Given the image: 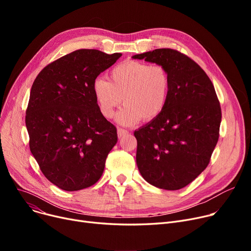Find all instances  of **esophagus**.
<instances>
[{"instance_id": "esophagus-1", "label": "esophagus", "mask_w": 251, "mask_h": 251, "mask_svg": "<svg viewBox=\"0 0 251 251\" xmlns=\"http://www.w3.org/2000/svg\"><path fill=\"white\" fill-rule=\"evenodd\" d=\"M128 130H126V129H123V128H118V137L119 138H121V137H123V136H125V135H128Z\"/></svg>"}]
</instances>
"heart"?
<instances>
[{"mask_svg": "<svg viewBox=\"0 0 251 251\" xmlns=\"http://www.w3.org/2000/svg\"><path fill=\"white\" fill-rule=\"evenodd\" d=\"M170 87V74L163 65L127 61L111 70L109 81L97 78L91 88L100 112L107 119L114 117L115 110L123 100L125 105L117 120L131 125L139 120L150 122L160 116Z\"/></svg>", "mask_w": 251, "mask_h": 251, "instance_id": "1", "label": "heart"}]
</instances>
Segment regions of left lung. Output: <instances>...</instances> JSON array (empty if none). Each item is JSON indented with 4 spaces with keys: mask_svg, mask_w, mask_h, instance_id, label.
<instances>
[{
    "mask_svg": "<svg viewBox=\"0 0 251 251\" xmlns=\"http://www.w3.org/2000/svg\"><path fill=\"white\" fill-rule=\"evenodd\" d=\"M132 58L163 65L171 79L163 112L134 132L138 170L157 188L181 189L207 167L219 140L222 111L214 84L177 50L156 49Z\"/></svg>",
    "mask_w": 251,
    "mask_h": 251,
    "instance_id": "left-lung-1",
    "label": "left lung"
}]
</instances>
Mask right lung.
Wrapping results in <instances>:
<instances>
[{"label": "right lung", "instance_id": "obj_1", "mask_svg": "<svg viewBox=\"0 0 251 251\" xmlns=\"http://www.w3.org/2000/svg\"><path fill=\"white\" fill-rule=\"evenodd\" d=\"M121 56L77 50L46 66L32 84L25 116L30 151L46 178L63 190L96 184L118 141L91 87Z\"/></svg>", "mask_w": 251, "mask_h": 251}]
</instances>
